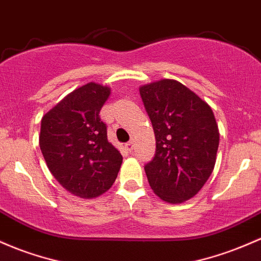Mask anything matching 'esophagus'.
Returning a JSON list of instances; mask_svg holds the SVG:
<instances>
[{
	"instance_id": "esophagus-1",
	"label": "esophagus",
	"mask_w": 261,
	"mask_h": 261,
	"mask_svg": "<svg viewBox=\"0 0 261 261\" xmlns=\"http://www.w3.org/2000/svg\"><path fill=\"white\" fill-rule=\"evenodd\" d=\"M134 146H135V144H134V141H133V140H131V141L126 142V144H125V148L128 151V152H131V151L134 150Z\"/></svg>"
}]
</instances>
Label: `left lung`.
Listing matches in <instances>:
<instances>
[{"mask_svg": "<svg viewBox=\"0 0 261 261\" xmlns=\"http://www.w3.org/2000/svg\"><path fill=\"white\" fill-rule=\"evenodd\" d=\"M156 137L145 165L148 183L165 202L182 203L200 191L216 165L219 133L212 109L177 80L140 88Z\"/></svg>", "mask_w": 261, "mask_h": 261, "instance_id": "8db88e82", "label": "left lung"}]
</instances>
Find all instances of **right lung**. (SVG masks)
Segmentation results:
<instances>
[{"label":"right lung","instance_id":"right-lung-1","mask_svg":"<svg viewBox=\"0 0 261 261\" xmlns=\"http://www.w3.org/2000/svg\"><path fill=\"white\" fill-rule=\"evenodd\" d=\"M110 89L88 83L43 116L39 147L48 168L63 187L80 198H94L115 182L122 156L108 140L100 119Z\"/></svg>","mask_w":261,"mask_h":261}]
</instances>
